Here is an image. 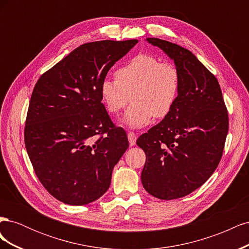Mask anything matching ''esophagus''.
<instances>
[{"label":"esophagus","mask_w":249,"mask_h":249,"mask_svg":"<svg viewBox=\"0 0 249 249\" xmlns=\"http://www.w3.org/2000/svg\"><path fill=\"white\" fill-rule=\"evenodd\" d=\"M127 138H129L130 145H135V143H136V140H137L136 134H135L134 132H129L127 133Z\"/></svg>","instance_id":"obj_1"}]
</instances>
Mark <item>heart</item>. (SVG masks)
Wrapping results in <instances>:
<instances>
[{"mask_svg":"<svg viewBox=\"0 0 249 249\" xmlns=\"http://www.w3.org/2000/svg\"><path fill=\"white\" fill-rule=\"evenodd\" d=\"M179 89L180 76L176 65L161 62L153 55L138 54L119 67L114 80H103L100 94L111 114H117L131 99L133 104L123 122L136 129L146 125L153 116L166 117L176 106Z\"/></svg>","mask_w":249,"mask_h":249,"instance_id":"obj_1","label":"heart"}]
</instances>
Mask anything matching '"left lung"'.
Here are the masks:
<instances>
[{
	"instance_id": "8db88e82",
	"label": "left lung",
	"mask_w": 249,
	"mask_h": 249,
	"mask_svg": "<svg viewBox=\"0 0 249 249\" xmlns=\"http://www.w3.org/2000/svg\"><path fill=\"white\" fill-rule=\"evenodd\" d=\"M146 40L175 61L180 76L176 106L137 140L146 156L143 187L153 196L170 200L190 194L213 175L223 153L229 115L216 77L189 50L159 38Z\"/></svg>"
}]
</instances>
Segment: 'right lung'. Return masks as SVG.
<instances>
[{"label": "right lung", "instance_id": "add662e5", "mask_svg": "<svg viewBox=\"0 0 249 249\" xmlns=\"http://www.w3.org/2000/svg\"><path fill=\"white\" fill-rule=\"evenodd\" d=\"M137 39L84 43L44 72L30 100L25 145L42 186L58 200L84 206L100 198L129 147L102 103L100 86Z\"/></svg>", "mask_w": 249, "mask_h": 249}]
</instances>
